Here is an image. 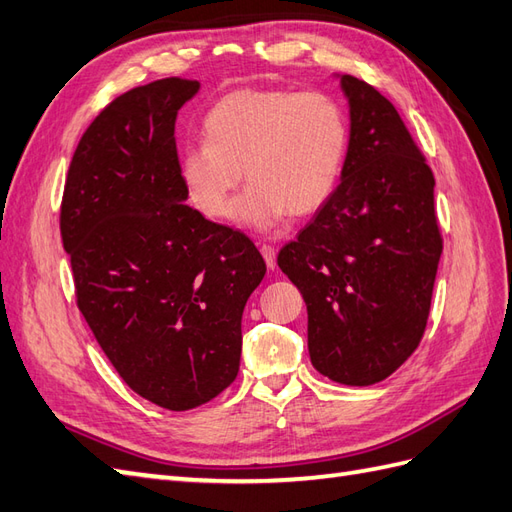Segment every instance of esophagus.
<instances>
[{
    "instance_id": "1",
    "label": "esophagus",
    "mask_w": 512,
    "mask_h": 512,
    "mask_svg": "<svg viewBox=\"0 0 512 512\" xmlns=\"http://www.w3.org/2000/svg\"><path fill=\"white\" fill-rule=\"evenodd\" d=\"M260 254H263L269 269H276V249H273L271 245H263L260 247Z\"/></svg>"
}]
</instances>
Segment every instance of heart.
Listing matches in <instances>:
<instances>
[{"mask_svg":"<svg viewBox=\"0 0 512 512\" xmlns=\"http://www.w3.org/2000/svg\"><path fill=\"white\" fill-rule=\"evenodd\" d=\"M204 141L180 154V180L199 213L267 230L286 215H313L341 178L350 126L339 99L323 91L239 89L210 106Z\"/></svg>","mask_w":512,"mask_h":512,"instance_id":"b5f03b06","label":"heart"}]
</instances>
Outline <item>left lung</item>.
Instances as JSON below:
<instances>
[{
  "label": "left lung",
  "mask_w": 512,
  "mask_h": 512,
  "mask_svg": "<svg viewBox=\"0 0 512 512\" xmlns=\"http://www.w3.org/2000/svg\"><path fill=\"white\" fill-rule=\"evenodd\" d=\"M350 145L341 184L278 254L308 310L310 363L369 386L400 369L426 330L443 239L434 176L395 106L341 76Z\"/></svg>",
  "instance_id": "8db88e82"
}]
</instances>
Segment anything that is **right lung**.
<instances>
[{
	"label": "right lung",
	"mask_w": 512,
	"mask_h": 512,
	"mask_svg": "<svg viewBox=\"0 0 512 512\" xmlns=\"http://www.w3.org/2000/svg\"><path fill=\"white\" fill-rule=\"evenodd\" d=\"M197 80L119 95L76 147L60 206L78 308L134 393L191 410L234 382L241 317L267 265L239 230L186 206L178 110Z\"/></svg>",
	"instance_id": "right-lung-1"
}]
</instances>
